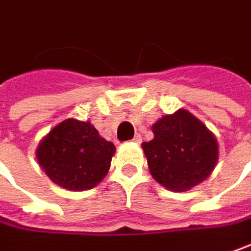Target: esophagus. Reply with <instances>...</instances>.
I'll return each mask as SVG.
<instances>
[{"instance_id":"34e87169","label":"esophagus","mask_w":251,"mask_h":251,"mask_svg":"<svg viewBox=\"0 0 251 251\" xmlns=\"http://www.w3.org/2000/svg\"><path fill=\"white\" fill-rule=\"evenodd\" d=\"M132 143H135V144H140V143H141V135H138V134H137V135L132 138Z\"/></svg>"}]
</instances>
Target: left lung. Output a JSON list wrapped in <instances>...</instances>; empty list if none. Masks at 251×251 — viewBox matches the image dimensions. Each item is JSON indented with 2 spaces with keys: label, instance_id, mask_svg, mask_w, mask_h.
<instances>
[{
  "label": "left lung",
  "instance_id": "obj_1",
  "mask_svg": "<svg viewBox=\"0 0 251 251\" xmlns=\"http://www.w3.org/2000/svg\"><path fill=\"white\" fill-rule=\"evenodd\" d=\"M154 138L143 143L152 178L169 191L183 192L215 169L219 147L206 126L186 110L167 114L152 126Z\"/></svg>",
  "mask_w": 251,
  "mask_h": 251
}]
</instances>
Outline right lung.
<instances>
[{
    "instance_id": "add662e5",
    "label": "right lung",
    "mask_w": 251,
    "mask_h": 251,
    "mask_svg": "<svg viewBox=\"0 0 251 251\" xmlns=\"http://www.w3.org/2000/svg\"><path fill=\"white\" fill-rule=\"evenodd\" d=\"M116 152L89 121L68 119L38 145L36 158L50 181L69 191L92 189L104 178Z\"/></svg>"
}]
</instances>
